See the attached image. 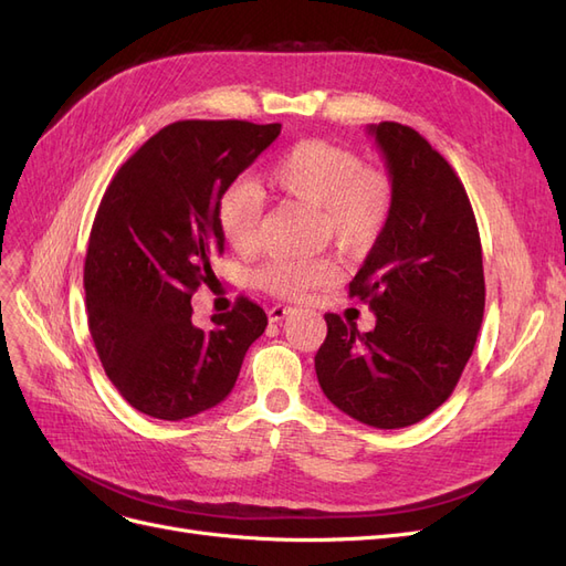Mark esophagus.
Listing matches in <instances>:
<instances>
[{
	"mask_svg": "<svg viewBox=\"0 0 566 566\" xmlns=\"http://www.w3.org/2000/svg\"><path fill=\"white\" fill-rule=\"evenodd\" d=\"M290 312H293V310H290V306H283V304H273L271 306V310H269V321L271 323H281Z\"/></svg>",
	"mask_w": 566,
	"mask_h": 566,
	"instance_id": "1",
	"label": "esophagus"
}]
</instances>
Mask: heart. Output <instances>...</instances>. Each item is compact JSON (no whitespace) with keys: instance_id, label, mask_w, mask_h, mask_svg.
<instances>
[{"instance_id":"heart-1","label":"heart","mask_w":566,"mask_h":566,"mask_svg":"<svg viewBox=\"0 0 566 566\" xmlns=\"http://www.w3.org/2000/svg\"><path fill=\"white\" fill-rule=\"evenodd\" d=\"M273 191L312 205L318 231L345 252L364 254L378 245L394 214V181L380 167L361 165L354 150L325 139H302L279 153L264 169ZM264 198L248 181H235L217 202V227L224 243L250 254L260 243ZM339 276L333 256L271 260L254 271V283L283 300H302Z\"/></svg>"}]
</instances>
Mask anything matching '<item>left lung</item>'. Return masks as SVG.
I'll return each instance as SVG.
<instances>
[{
    "instance_id": "8db88e82",
    "label": "left lung",
    "mask_w": 566,
    "mask_h": 566,
    "mask_svg": "<svg viewBox=\"0 0 566 566\" xmlns=\"http://www.w3.org/2000/svg\"><path fill=\"white\" fill-rule=\"evenodd\" d=\"M394 181V214L349 283L375 328L325 314L314 366L339 410L378 430L420 422L451 397L484 318L482 241L465 186L430 142L370 125Z\"/></svg>"
}]
</instances>
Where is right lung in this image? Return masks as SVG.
Instances as JSON below:
<instances>
[{
  "label": "right lung",
  "mask_w": 566,
  "mask_h": 566,
  "mask_svg": "<svg viewBox=\"0 0 566 566\" xmlns=\"http://www.w3.org/2000/svg\"><path fill=\"white\" fill-rule=\"evenodd\" d=\"M279 134V123L179 119L101 198L84 260L90 333L115 389L150 418L184 420L224 401L266 328L262 306L243 295L214 328H196L191 297L224 252L219 196Z\"/></svg>",
  "instance_id": "right-lung-1"
}]
</instances>
